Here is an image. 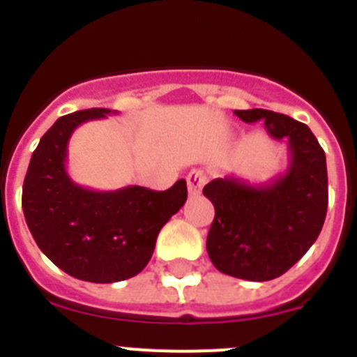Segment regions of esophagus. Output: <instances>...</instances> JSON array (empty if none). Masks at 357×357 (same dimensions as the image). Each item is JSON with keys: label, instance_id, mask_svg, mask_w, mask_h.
Masks as SVG:
<instances>
[{"label": "esophagus", "instance_id": "1", "mask_svg": "<svg viewBox=\"0 0 357 357\" xmlns=\"http://www.w3.org/2000/svg\"><path fill=\"white\" fill-rule=\"evenodd\" d=\"M185 181H188L189 195H191V197H197V195H200L202 188H204V184L207 182V175L202 172V169H193V172L189 173Z\"/></svg>", "mask_w": 357, "mask_h": 357}]
</instances>
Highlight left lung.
<instances>
[{
  "mask_svg": "<svg viewBox=\"0 0 357 357\" xmlns=\"http://www.w3.org/2000/svg\"><path fill=\"white\" fill-rule=\"evenodd\" d=\"M241 121H264L275 141H288L289 162L264 184L238 176L214 178L204 188L214 220L207 254L222 273L272 280L286 273L317 241L327 214V164L307 125L273 110H234Z\"/></svg>",
  "mask_w": 357,
  "mask_h": 357,
  "instance_id": "1",
  "label": "left lung"
}]
</instances>
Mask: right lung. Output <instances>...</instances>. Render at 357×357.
Returning <instances> with one entry per match:
<instances>
[{"instance_id":"right-lung-1","label":"right lung","mask_w":357,"mask_h":357,"mask_svg":"<svg viewBox=\"0 0 357 357\" xmlns=\"http://www.w3.org/2000/svg\"><path fill=\"white\" fill-rule=\"evenodd\" d=\"M116 114L87 109L62 116L40 137L23 184V213L37 247L75 279L109 284L137 275L160 229L188 200L181 178L166 191L127 185L94 191L71 181L68 144L75 128Z\"/></svg>"}]
</instances>
